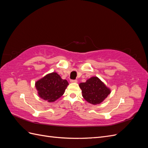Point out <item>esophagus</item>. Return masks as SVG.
I'll return each instance as SVG.
<instances>
[{
	"label": "esophagus",
	"instance_id": "34e87169",
	"mask_svg": "<svg viewBox=\"0 0 148 148\" xmlns=\"http://www.w3.org/2000/svg\"><path fill=\"white\" fill-rule=\"evenodd\" d=\"M70 82L71 83H76L78 82V81H77V79H71L70 80Z\"/></svg>",
	"mask_w": 148,
	"mask_h": 148
}]
</instances>
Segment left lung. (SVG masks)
I'll use <instances>...</instances> for the list:
<instances>
[{"label":"left lung","mask_w":148,"mask_h":148,"mask_svg":"<svg viewBox=\"0 0 148 148\" xmlns=\"http://www.w3.org/2000/svg\"><path fill=\"white\" fill-rule=\"evenodd\" d=\"M79 86L84 99L93 105L101 104L111 92L110 89L97 77H92L86 82L80 83Z\"/></svg>","instance_id":"1"}]
</instances>
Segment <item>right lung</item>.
<instances>
[{"label": "right lung", "instance_id": "right-lung-1", "mask_svg": "<svg viewBox=\"0 0 148 148\" xmlns=\"http://www.w3.org/2000/svg\"><path fill=\"white\" fill-rule=\"evenodd\" d=\"M68 82L56 72L48 73L35 83L39 97L49 102L57 100L64 94Z\"/></svg>", "mask_w": 148, "mask_h": 148}]
</instances>
